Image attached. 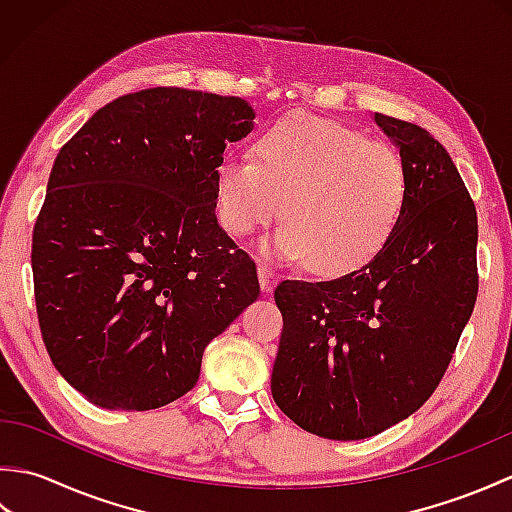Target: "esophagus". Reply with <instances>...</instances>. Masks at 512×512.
<instances>
[{
  "instance_id": "1",
  "label": "esophagus",
  "mask_w": 512,
  "mask_h": 512,
  "mask_svg": "<svg viewBox=\"0 0 512 512\" xmlns=\"http://www.w3.org/2000/svg\"><path fill=\"white\" fill-rule=\"evenodd\" d=\"M279 275L268 264H259V284H262L264 292H270L275 288Z\"/></svg>"
}]
</instances>
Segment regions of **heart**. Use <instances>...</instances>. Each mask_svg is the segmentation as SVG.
<instances>
[{
  "instance_id": "b5f03b06",
  "label": "heart",
  "mask_w": 512,
  "mask_h": 512,
  "mask_svg": "<svg viewBox=\"0 0 512 512\" xmlns=\"http://www.w3.org/2000/svg\"><path fill=\"white\" fill-rule=\"evenodd\" d=\"M217 213L246 237L281 215L266 255L325 275L361 268L389 242L409 200L398 151L328 118L288 114L257 138V156L226 154L215 171Z\"/></svg>"
}]
</instances>
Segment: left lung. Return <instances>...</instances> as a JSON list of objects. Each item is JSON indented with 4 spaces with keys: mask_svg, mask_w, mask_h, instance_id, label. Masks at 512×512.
Here are the masks:
<instances>
[{
    "mask_svg": "<svg viewBox=\"0 0 512 512\" xmlns=\"http://www.w3.org/2000/svg\"><path fill=\"white\" fill-rule=\"evenodd\" d=\"M400 147L409 200L385 248L339 279H284L273 398L314 436L363 440L418 411L475 308L477 211L436 138L376 114Z\"/></svg>",
    "mask_w": 512,
    "mask_h": 512,
    "instance_id": "left-lung-1",
    "label": "left lung"
}]
</instances>
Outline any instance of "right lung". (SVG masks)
<instances>
[{
  "mask_svg": "<svg viewBox=\"0 0 512 512\" xmlns=\"http://www.w3.org/2000/svg\"><path fill=\"white\" fill-rule=\"evenodd\" d=\"M237 96L151 88L101 107L54 160L32 231L39 330L68 383L107 409L169 405L204 347L259 297L215 217V171L253 127Z\"/></svg>",
  "mask_w": 512,
  "mask_h": 512,
  "instance_id": "1",
  "label": "right lung"
}]
</instances>
